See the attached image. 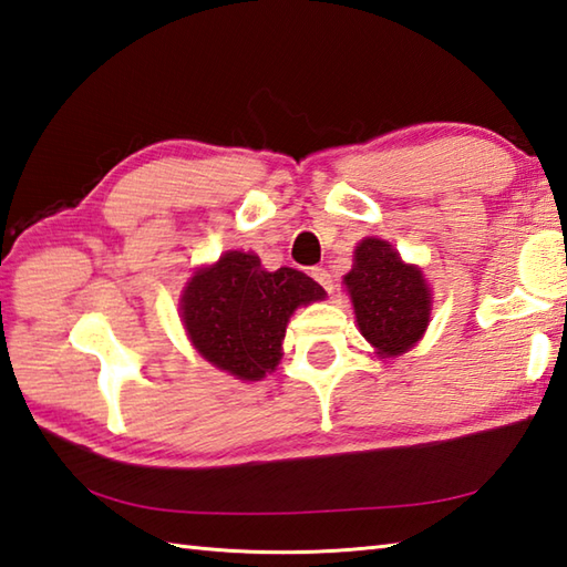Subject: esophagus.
I'll use <instances>...</instances> for the list:
<instances>
[{
  "mask_svg": "<svg viewBox=\"0 0 567 567\" xmlns=\"http://www.w3.org/2000/svg\"><path fill=\"white\" fill-rule=\"evenodd\" d=\"M309 275H312L315 280H317L321 287H324L327 292L334 290V280H331V272H329L327 268H312V272H309Z\"/></svg>",
  "mask_w": 567,
  "mask_h": 567,
  "instance_id": "34e87169",
  "label": "esophagus"
}]
</instances>
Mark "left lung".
Returning <instances> with one entry per match:
<instances>
[{"label": "left lung", "instance_id": "obj_1", "mask_svg": "<svg viewBox=\"0 0 567 567\" xmlns=\"http://www.w3.org/2000/svg\"><path fill=\"white\" fill-rule=\"evenodd\" d=\"M361 334L383 359L401 357L425 334L432 295L423 270L403 262L391 243L363 238L343 277Z\"/></svg>", "mask_w": 567, "mask_h": 567}]
</instances>
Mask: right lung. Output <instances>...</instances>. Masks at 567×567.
I'll return each instance as SVG.
<instances>
[{
  "label": "right lung",
  "instance_id": "1",
  "mask_svg": "<svg viewBox=\"0 0 567 567\" xmlns=\"http://www.w3.org/2000/svg\"><path fill=\"white\" fill-rule=\"evenodd\" d=\"M324 297L305 272H268L255 252L228 250L192 275L179 312L194 349L208 363L240 381H260L280 363L295 309Z\"/></svg>",
  "mask_w": 567,
  "mask_h": 567
}]
</instances>
